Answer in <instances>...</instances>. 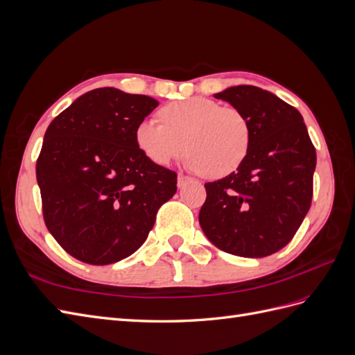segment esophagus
Segmentation results:
<instances>
[{
	"mask_svg": "<svg viewBox=\"0 0 355 355\" xmlns=\"http://www.w3.org/2000/svg\"><path fill=\"white\" fill-rule=\"evenodd\" d=\"M188 180H189V178H188V176H185L184 173H179V175H178V187H179V188H182V187H184V185L187 184Z\"/></svg>",
	"mask_w": 355,
	"mask_h": 355,
	"instance_id": "esophagus-1",
	"label": "esophagus"
}]
</instances>
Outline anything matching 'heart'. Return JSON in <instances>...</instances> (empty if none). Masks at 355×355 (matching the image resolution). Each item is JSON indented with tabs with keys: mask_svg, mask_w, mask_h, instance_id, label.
<instances>
[{
	"mask_svg": "<svg viewBox=\"0 0 355 355\" xmlns=\"http://www.w3.org/2000/svg\"><path fill=\"white\" fill-rule=\"evenodd\" d=\"M161 120L148 116L136 125V145L149 161L167 166L184 149L185 166L209 178L237 170L249 154L250 125L232 106L207 98H189L166 105Z\"/></svg>",
	"mask_w": 355,
	"mask_h": 355,
	"instance_id": "heart-1",
	"label": "heart"
}]
</instances>
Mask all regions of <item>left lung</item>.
<instances>
[{
  "mask_svg": "<svg viewBox=\"0 0 355 355\" xmlns=\"http://www.w3.org/2000/svg\"><path fill=\"white\" fill-rule=\"evenodd\" d=\"M214 98L245 116L252 139L237 170L204 185L201 230L227 253L270 256L293 239L309 210L315 148L300 112L271 92L234 85Z\"/></svg>",
  "mask_w": 355,
  "mask_h": 355,
  "instance_id": "1",
  "label": "left lung"
}]
</instances>
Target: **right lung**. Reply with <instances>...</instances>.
<instances>
[{
    "mask_svg": "<svg viewBox=\"0 0 355 355\" xmlns=\"http://www.w3.org/2000/svg\"><path fill=\"white\" fill-rule=\"evenodd\" d=\"M158 102L114 87L87 92L53 120L37 161L47 230L75 259L110 265L153 230L178 175L136 145L139 121Z\"/></svg>",
    "mask_w": 355,
    "mask_h": 355,
    "instance_id": "obj_1",
    "label": "right lung"
}]
</instances>
